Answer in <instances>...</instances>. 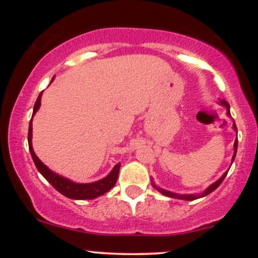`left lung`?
Returning a JSON list of instances; mask_svg holds the SVG:
<instances>
[{
	"mask_svg": "<svg viewBox=\"0 0 258 258\" xmlns=\"http://www.w3.org/2000/svg\"><path fill=\"white\" fill-rule=\"evenodd\" d=\"M221 105H223V106H226V109H227V114H228V116H230V111H229V104H228V103L226 102V100H221ZM233 127H234V130H235L236 132H238V130H236V126H235V122L233 123ZM236 149H238V137H236V139H235V142H234V155H233V159H232V162L234 161V159H235V154H236ZM227 173H228V171L226 173L223 174V176L221 177L220 179L218 180H216V182L214 183V184H211L209 186V188L206 189L205 191H204V193H201V194H198V195H194V194H176V193H172V191H168V190H165V189H162V188H160V186H156L155 184H154L153 183V186L154 188L156 189V190L158 191H160V193L161 194H164V195H166V197H168V198H174V199H182V200H195V199H199V198H203V197H206V195H209L210 193H212V191L215 190V189H217L218 186H220V184L222 182H223V179L226 178V176H227Z\"/></svg>",
	"mask_w": 258,
	"mask_h": 258,
	"instance_id": "obj_1",
	"label": "left lung"
}]
</instances>
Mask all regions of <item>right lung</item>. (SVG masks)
<instances>
[{
  "mask_svg": "<svg viewBox=\"0 0 258 258\" xmlns=\"http://www.w3.org/2000/svg\"><path fill=\"white\" fill-rule=\"evenodd\" d=\"M42 93L43 92H41V93L38 94L36 103H35L34 105V112H32V116H34V115L36 114V111L40 109ZM31 137H32V117L30 120V123H29V133H28L29 150H30L32 160H34L35 165H36L38 172L42 174L44 178L54 186V189H57L59 193L63 194L64 197L69 198V199H75V200L96 199L97 197H100V195L105 194L106 191L110 190L112 186L115 185V183H116L117 177H119L120 164L115 165V167L112 168V171L108 174V176L104 177L103 179L97 180V182H93V183H75L73 182V180L59 176V174L54 173L53 171L49 170V168L37 158L36 154L34 152V149H32Z\"/></svg>",
  "mask_w": 258,
  "mask_h": 258,
  "instance_id": "add662e5",
  "label": "right lung"
}]
</instances>
